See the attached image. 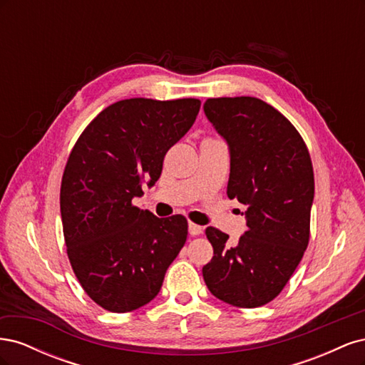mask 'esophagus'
<instances>
[{
	"instance_id": "34e87169",
	"label": "esophagus",
	"mask_w": 365,
	"mask_h": 365,
	"mask_svg": "<svg viewBox=\"0 0 365 365\" xmlns=\"http://www.w3.org/2000/svg\"><path fill=\"white\" fill-rule=\"evenodd\" d=\"M202 227L201 225H196V224H193V222H190L189 224V233L192 235V236H200V235H202Z\"/></svg>"
}]
</instances>
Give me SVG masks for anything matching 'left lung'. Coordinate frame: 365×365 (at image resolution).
Instances as JSON below:
<instances>
[{
	"label": "left lung",
	"instance_id": "1",
	"mask_svg": "<svg viewBox=\"0 0 365 365\" xmlns=\"http://www.w3.org/2000/svg\"><path fill=\"white\" fill-rule=\"evenodd\" d=\"M204 113L230 148L227 195L247 205V231L236 247L208 227L213 259L202 268L216 298L236 307L272 302L309 244L314 169L291 121L256 97L207 98Z\"/></svg>",
	"mask_w": 365,
	"mask_h": 365
}]
</instances>
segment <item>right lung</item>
I'll use <instances>...</instances> for the list:
<instances>
[{"instance_id": "obj_1", "label": "right lung", "mask_w": 365, "mask_h": 365, "mask_svg": "<svg viewBox=\"0 0 365 365\" xmlns=\"http://www.w3.org/2000/svg\"><path fill=\"white\" fill-rule=\"evenodd\" d=\"M201 101L126 98L105 108L70 153L61 216L71 268L109 312H130L161 289L187 239L181 215L157 217L132 204L160 178L163 160L195 123Z\"/></svg>"}]
</instances>
